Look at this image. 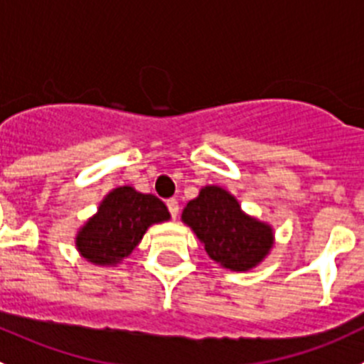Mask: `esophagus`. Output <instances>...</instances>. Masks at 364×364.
I'll return each instance as SVG.
<instances>
[{
  "label": "esophagus",
  "mask_w": 364,
  "mask_h": 364,
  "mask_svg": "<svg viewBox=\"0 0 364 364\" xmlns=\"http://www.w3.org/2000/svg\"><path fill=\"white\" fill-rule=\"evenodd\" d=\"M166 206H168V210H170V214H172V218H178V214H179L178 199H168V201H166Z\"/></svg>",
  "instance_id": "1"
}]
</instances>
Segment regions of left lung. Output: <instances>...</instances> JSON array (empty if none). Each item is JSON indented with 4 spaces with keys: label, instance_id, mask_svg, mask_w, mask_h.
I'll list each match as a JSON object with an SVG mask.
<instances>
[{
    "label": "left lung",
    "instance_id": "1",
    "mask_svg": "<svg viewBox=\"0 0 364 364\" xmlns=\"http://www.w3.org/2000/svg\"><path fill=\"white\" fill-rule=\"evenodd\" d=\"M181 221L201 241L208 257L232 272L261 264L276 243L270 223L247 214L235 196L219 185L203 186L183 208Z\"/></svg>",
    "mask_w": 364,
    "mask_h": 364
}]
</instances>
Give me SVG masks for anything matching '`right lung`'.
<instances>
[{
  "label": "right lung",
  "instance_id": "obj_1",
  "mask_svg": "<svg viewBox=\"0 0 364 364\" xmlns=\"http://www.w3.org/2000/svg\"><path fill=\"white\" fill-rule=\"evenodd\" d=\"M170 219L165 203L134 186H116L101 199L97 212L77 230L74 243L83 259L96 267H117L141 243L152 225Z\"/></svg>",
  "mask_w": 364,
  "mask_h": 364
}]
</instances>
